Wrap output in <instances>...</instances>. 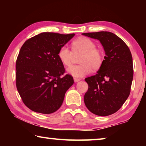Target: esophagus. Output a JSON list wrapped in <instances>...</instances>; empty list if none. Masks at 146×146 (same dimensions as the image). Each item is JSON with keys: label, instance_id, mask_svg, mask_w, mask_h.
<instances>
[{"label": "esophagus", "instance_id": "1", "mask_svg": "<svg viewBox=\"0 0 146 146\" xmlns=\"http://www.w3.org/2000/svg\"><path fill=\"white\" fill-rule=\"evenodd\" d=\"M73 79H74V82H75V83L78 82H79V81L80 80V79H79V78H74Z\"/></svg>", "mask_w": 146, "mask_h": 146}]
</instances>
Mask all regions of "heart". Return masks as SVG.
<instances>
[{"mask_svg":"<svg viewBox=\"0 0 146 146\" xmlns=\"http://www.w3.org/2000/svg\"><path fill=\"white\" fill-rule=\"evenodd\" d=\"M72 50L67 46H62L58 56L64 66H70L75 55H82L79 60L80 65L73 66L67 69L68 73L74 77H83L91 72V68L97 70L102 65L104 58L103 51L96 48L95 42L91 39L86 37L76 39L72 43Z\"/></svg>","mask_w":146,"mask_h":146,"instance_id":"b5f03b06","label":"heart"}]
</instances>
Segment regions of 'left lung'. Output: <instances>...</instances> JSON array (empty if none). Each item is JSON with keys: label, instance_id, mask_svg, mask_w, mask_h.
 Segmentation results:
<instances>
[{"label": "left lung", "instance_id": "8db88e82", "mask_svg": "<svg viewBox=\"0 0 146 146\" xmlns=\"http://www.w3.org/2000/svg\"><path fill=\"white\" fill-rule=\"evenodd\" d=\"M82 35L99 40L106 54L97 73L85 78L89 86L84 98L85 105L95 115H112L122 107L130 94L133 78L131 53L124 42L111 32Z\"/></svg>", "mask_w": 146, "mask_h": 146}]
</instances>
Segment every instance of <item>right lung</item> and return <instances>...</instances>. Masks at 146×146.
I'll use <instances>...</instances> for the list:
<instances>
[{
  "mask_svg": "<svg viewBox=\"0 0 146 146\" xmlns=\"http://www.w3.org/2000/svg\"><path fill=\"white\" fill-rule=\"evenodd\" d=\"M75 34L42 33L21 47L16 62V86L23 102L35 112L50 114L62 104L66 91L73 84L65 72L58 51Z\"/></svg>",
  "mask_w": 146,
  "mask_h": 146,
  "instance_id": "right-lung-1",
  "label": "right lung"
}]
</instances>
